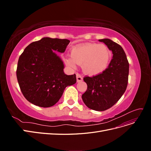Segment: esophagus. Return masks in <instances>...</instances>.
Wrapping results in <instances>:
<instances>
[{
	"label": "esophagus",
	"mask_w": 151,
	"mask_h": 151,
	"mask_svg": "<svg viewBox=\"0 0 151 151\" xmlns=\"http://www.w3.org/2000/svg\"><path fill=\"white\" fill-rule=\"evenodd\" d=\"M76 77H77V82H81L83 81V77H82V76L79 74H76Z\"/></svg>",
	"instance_id": "1"
}]
</instances>
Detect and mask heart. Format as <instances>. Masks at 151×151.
Wrapping results in <instances>:
<instances>
[{
    "mask_svg": "<svg viewBox=\"0 0 151 151\" xmlns=\"http://www.w3.org/2000/svg\"><path fill=\"white\" fill-rule=\"evenodd\" d=\"M71 58L65 59L66 64L76 68L83 65V72L89 76L101 74L108 68L112 53L107 45L99 43H85L72 49Z\"/></svg>",
    "mask_w": 151,
    "mask_h": 151,
    "instance_id": "1",
    "label": "heart"
}]
</instances>
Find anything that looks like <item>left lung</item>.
Wrapping results in <instances>:
<instances>
[{
    "mask_svg": "<svg viewBox=\"0 0 151 151\" xmlns=\"http://www.w3.org/2000/svg\"><path fill=\"white\" fill-rule=\"evenodd\" d=\"M99 41L111 50L113 58L101 74L84 77L88 89L82 99L89 108L101 111L112 107L124 94L129 79V63L120 45L108 38Z\"/></svg>",
    "mask_w": 151,
    "mask_h": 151,
    "instance_id": "8db88e82",
    "label": "left lung"
}]
</instances>
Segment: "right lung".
Returning <instances> with one entry per match:
<instances>
[{
	"instance_id": "1",
	"label": "right lung",
	"mask_w": 151,
	"mask_h": 151,
	"mask_svg": "<svg viewBox=\"0 0 151 151\" xmlns=\"http://www.w3.org/2000/svg\"><path fill=\"white\" fill-rule=\"evenodd\" d=\"M70 41L45 37L29 44L21 55L16 76L22 94L36 106L48 108L55 104L68 86L76 83V76H67L61 58Z\"/></svg>"
}]
</instances>
